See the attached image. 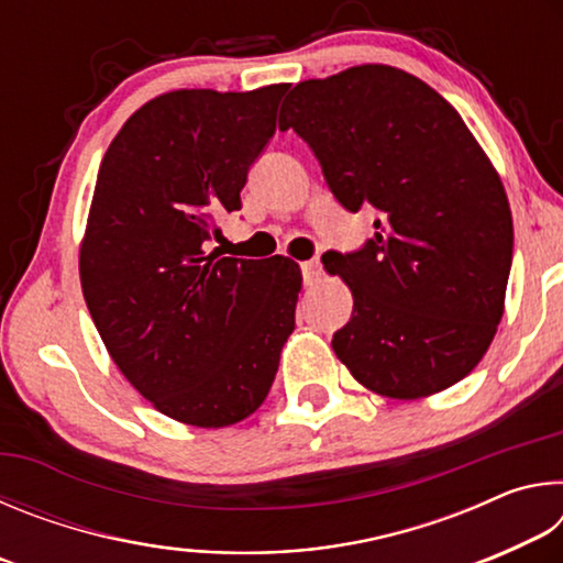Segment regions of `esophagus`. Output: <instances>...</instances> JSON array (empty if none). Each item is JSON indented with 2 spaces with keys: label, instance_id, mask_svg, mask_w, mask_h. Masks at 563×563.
<instances>
[{
  "label": "esophagus",
  "instance_id": "obj_1",
  "mask_svg": "<svg viewBox=\"0 0 563 563\" xmlns=\"http://www.w3.org/2000/svg\"><path fill=\"white\" fill-rule=\"evenodd\" d=\"M300 271H302V283L305 285H316L320 280V275H322V265H320L318 258H312V261H305L300 265Z\"/></svg>",
  "mask_w": 563,
  "mask_h": 563
}]
</instances>
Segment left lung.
I'll return each mask as SVG.
<instances>
[{"label": "left lung", "mask_w": 563, "mask_h": 563, "mask_svg": "<svg viewBox=\"0 0 563 563\" xmlns=\"http://www.w3.org/2000/svg\"><path fill=\"white\" fill-rule=\"evenodd\" d=\"M280 129L310 146L338 203L375 208V235L322 255L350 285L332 350L393 399L452 387L479 365L504 312L514 225L497 170L460 113L385 64L300 81Z\"/></svg>", "instance_id": "obj_1"}]
</instances>
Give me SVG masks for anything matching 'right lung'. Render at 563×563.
I'll return each mask as SVG.
<instances>
[{
	"mask_svg": "<svg viewBox=\"0 0 563 563\" xmlns=\"http://www.w3.org/2000/svg\"><path fill=\"white\" fill-rule=\"evenodd\" d=\"M285 89L164 93L101 161L79 253L84 300L123 377L178 422L216 430L253 415L295 328L298 263L206 253L218 218L241 211Z\"/></svg>",
	"mask_w": 563,
	"mask_h": 563,
	"instance_id": "obj_1",
	"label": "right lung"
}]
</instances>
